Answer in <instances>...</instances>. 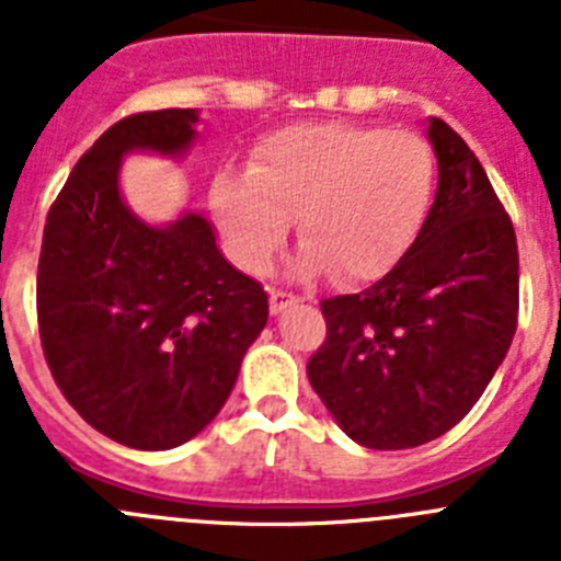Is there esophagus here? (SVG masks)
<instances>
[{
	"mask_svg": "<svg viewBox=\"0 0 561 561\" xmlns=\"http://www.w3.org/2000/svg\"><path fill=\"white\" fill-rule=\"evenodd\" d=\"M297 304V297L291 295V291H284V289H270V309L272 314H280V311L286 309V306Z\"/></svg>",
	"mask_w": 561,
	"mask_h": 561,
	"instance_id": "34e87169",
	"label": "esophagus"
}]
</instances>
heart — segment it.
<instances>
[{
  "instance_id": "obj_1",
  "label": "heart",
  "mask_w": 561,
  "mask_h": 561,
  "mask_svg": "<svg viewBox=\"0 0 561 561\" xmlns=\"http://www.w3.org/2000/svg\"><path fill=\"white\" fill-rule=\"evenodd\" d=\"M433 193L435 153L419 134L304 123L266 134L250 173H221L213 207L244 270L270 266L297 213L306 241L297 266L359 284L385 275L408 252Z\"/></svg>"
}]
</instances>
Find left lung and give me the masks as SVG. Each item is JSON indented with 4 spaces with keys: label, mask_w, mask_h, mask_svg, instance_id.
<instances>
[{
    "label": "left lung",
    "mask_w": 561,
    "mask_h": 561,
    "mask_svg": "<svg viewBox=\"0 0 561 561\" xmlns=\"http://www.w3.org/2000/svg\"><path fill=\"white\" fill-rule=\"evenodd\" d=\"M438 191L388 275L320 304L306 374L342 433L410 449L453 430L508 354L519 311L514 225L463 137L430 117Z\"/></svg>",
    "instance_id": "left-lung-1"
}]
</instances>
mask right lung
Listing matches in <instances>:
<instances>
[{
  "label": "right lung",
  "mask_w": 561,
  "mask_h": 561,
  "mask_svg": "<svg viewBox=\"0 0 561 561\" xmlns=\"http://www.w3.org/2000/svg\"><path fill=\"white\" fill-rule=\"evenodd\" d=\"M193 108L128 114L69 173L44 225L36 311L44 359L87 424L131 449H173L216 419L264 331V286L216 247L205 216L151 227L117 185L123 153L176 157Z\"/></svg>",
  "instance_id": "right-lung-1"
}]
</instances>
